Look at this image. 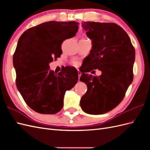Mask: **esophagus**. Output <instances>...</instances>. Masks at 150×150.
<instances>
[{
    "instance_id": "34e87169",
    "label": "esophagus",
    "mask_w": 150,
    "mask_h": 150,
    "mask_svg": "<svg viewBox=\"0 0 150 150\" xmlns=\"http://www.w3.org/2000/svg\"><path fill=\"white\" fill-rule=\"evenodd\" d=\"M81 75V72L80 71H78V77H79V78H80Z\"/></svg>"
}]
</instances>
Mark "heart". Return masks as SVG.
I'll use <instances>...</instances> for the list:
<instances>
[{
    "mask_svg": "<svg viewBox=\"0 0 150 150\" xmlns=\"http://www.w3.org/2000/svg\"><path fill=\"white\" fill-rule=\"evenodd\" d=\"M74 65H75V66H76V65H77V64H76V62H74Z\"/></svg>",
    "mask_w": 150,
    "mask_h": 150,
    "instance_id": "b5f03b06",
    "label": "heart"
}]
</instances>
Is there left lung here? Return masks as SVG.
<instances>
[{"mask_svg":"<svg viewBox=\"0 0 150 150\" xmlns=\"http://www.w3.org/2000/svg\"><path fill=\"white\" fill-rule=\"evenodd\" d=\"M83 27L93 46L83 62L80 81L88 91L80 105L86 113L101 115L118 105L132 83L135 49L125 30L115 23L89 21ZM96 69L101 76L86 73Z\"/></svg>","mask_w":150,"mask_h":150,"instance_id":"1","label":"left lung"}]
</instances>
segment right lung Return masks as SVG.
<instances>
[{
  "label": "right lung",
  "instance_id": "obj_1",
  "mask_svg": "<svg viewBox=\"0 0 150 150\" xmlns=\"http://www.w3.org/2000/svg\"><path fill=\"white\" fill-rule=\"evenodd\" d=\"M76 21H50L21 35L13 56L17 89L28 105L40 114L53 115L63 107L66 91L78 81V72L67 66L56 74L49 63L60 57L61 44L78 30Z\"/></svg>",
  "mask_w": 150,
  "mask_h": 150
}]
</instances>
